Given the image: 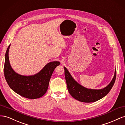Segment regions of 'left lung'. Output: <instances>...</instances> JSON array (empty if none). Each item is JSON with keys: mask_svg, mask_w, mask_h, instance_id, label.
Segmentation results:
<instances>
[{"mask_svg": "<svg viewBox=\"0 0 125 125\" xmlns=\"http://www.w3.org/2000/svg\"><path fill=\"white\" fill-rule=\"evenodd\" d=\"M64 68L69 92L73 98L82 102H94L104 97L111 90L116 80V70H115L114 78L107 86L102 90H90L85 88L77 83L71 75L66 67H64Z\"/></svg>", "mask_w": 125, "mask_h": 125, "instance_id": "left-lung-1", "label": "left lung"}]
</instances>
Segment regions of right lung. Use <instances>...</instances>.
Returning <instances> with one entry per match:
<instances>
[{
	"instance_id": "right-lung-1",
	"label": "right lung",
	"mask_w": 125,
	"mask_h": 125,
	"mask_svg": "<svg viewBox=\"0 0 125 125\" xmlns=\"http://www.w3.org/2000/svg\"><path fill=\"white\" fill-rule=\"evenodd\" d=\"M10 45L6 53L3 68L6 80L9 87L24 97L36 99L42 97L47 91L53 71L60 63L58 61L49 63L40 72L34 75H21L16 73L10 66L8 56Z\"/></svg>"
}]
</instances>
